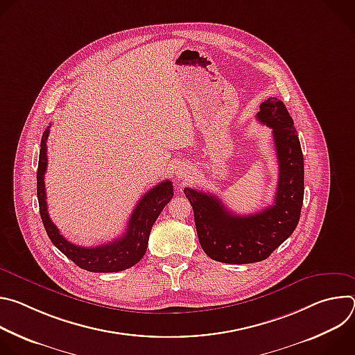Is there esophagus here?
I'll return each mask as SVG.
<instances>
[{
    "label": "esophagus",
    "instance_id": "esophagus-1",
    "mask_svg": "<svg viewBox=\"0 0 355 355\" xmlns=\"http://www.w3.org/2000/svg\"><path fill=\"white\" fill-rule=\"evenodd\" d=\"M189 170L187 168V167H184V166H181V167H178L177 168V171H175V177L178 178V180H187V178H189Z\"/></svg>",
    "mask_w": 355,
    "mask_h": 355
}]
</instances>
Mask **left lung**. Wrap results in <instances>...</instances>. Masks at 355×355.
<instances>
[{
    "instance_id": "8db88e82",
    "label": "left lung",
    "mask_w": 355,
    "mask_h": 355,
    "mask_svg": "<svg viewBox=\"0 0 355 355\" xmlns=\"http://www.w3.org/2000/svg\"><path fill=\"white\" fill-rule=\"evenodd\" d=\"M257 119L272 129L278 159L274 205L252 215L230 212L216 195L185 188L202 250L220 263H259L271 256L295 230L303 204V155L293 121L282 101L268 98Z\"/></svg>"
}]
</instances>
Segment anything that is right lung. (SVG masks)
<instances>
[{"mask_svg":"<svg viewBox=\"0 0 355 355\" xmlns=\"http://www.w3.org/2000/svg\"><path fill=\"white\" fill-rule=\"evenodd\" d=\"M47 137L49 128L44 130L40 140L36 181L39 212L49 239L76 266L91 272H118L137 264L146 254L151 227H153L159 215L174 195L171 181L166 180L143 195L133 209L126 230L121 237L110 241L108 244H101L96 247L76 245L63 237V234H60L59 229L55 226L47 212L44 191V173L47 168Z\"/></svg>","mask_w":355,"mask_h":355,"instance_id":"1","label":"right lung"}]
</instances>
